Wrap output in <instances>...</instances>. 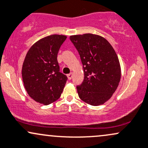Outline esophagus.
<instances>
[{"label":"esophagus","instance_id":"1","mask_svg":"<svg viewBox=\"0 0 148 148\" xmlns=\"http://www.w3.org/2000/svg\"><path fill=\"white\" fill-rule=\"evenodd\" d=\"M67 78H68V79L71 80V79H72V73H70V74H67Z\"/></svg>","mask_w":148,"mask_h":148}]
</instances>
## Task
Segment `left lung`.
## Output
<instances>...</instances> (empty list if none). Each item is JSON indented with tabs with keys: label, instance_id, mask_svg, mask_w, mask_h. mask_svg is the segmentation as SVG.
<instances>
[{
	"label": "left lung",
	"instance_id": "1",
	"mask_svg": "<svg viewBox=\"0 0 148 148\" xmlns=\"http://www.w3.org/2000/svg\"><path fill=\"white\" fill-rule=\"evenodd\" d=\"M69 39L79 52L84 72V81L76 87L79 98L92 106L103 104L116 90L121 78L114 49L106 39L94 34Z\"/></svg>",
	"mask_w": 148,
	"mask_h": 148
}]
</instances>
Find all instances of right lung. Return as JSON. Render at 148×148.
I'll return each instance as SVG.
<instances>
[{
    "label": "right lung",
    "mask_w": 148,
    "mask_h": 148,
    "mask_svg": "<svg viewBox=\"0 0 148 148\" xmlns=\"http://www.w3.org/2000/svg\"><path fill=\"white\" fill-rule=\"evenodd\" d=\"M67 38L51 35L38 40L30 47L22 67V79L32 99L49 105L60 98L67 77L60 72L57 56Z\"/></svg>",
    "instance_id": "add662e5"
}]
</instances>
